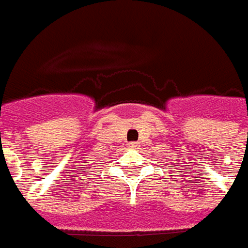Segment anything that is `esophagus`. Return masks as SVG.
<instances>
[{"mask_svg":"<svg viewBox=\"0 0 248 248\" xmlns=\"http://www.w3.org/2000/svg\"><path fill=\"white\" fill-rule=\"evenodd\" d=\"M128 148H129V149H137V148H138V145H137L135 142H129V143H128Z\"/></svg>","mask_w":248,"mask_h":248,"instance_id":"obj_1","label":"esophagus"}]
</instances>
